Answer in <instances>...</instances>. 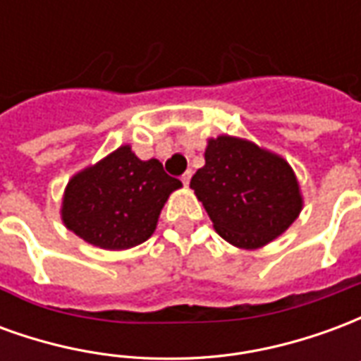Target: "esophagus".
Listing matches in <instances>:
<instances>
[{
	"instance_id": "obj_1",
	"label": "esophagus",
	"mask_w": 361,
	"mask_h": 361,
	"mask_svg": "<svg viewBox=\"0 0 361 361\" xmlns=\"http://www.w3.org/2000/svg\"><path fill=\"white\" fill-rule=\"evenodd\" d=\"M191 176H193V172H191V170H188V172L181 176V181H183V185H189V180H191Z\"/></svg>"
}]
</instances>
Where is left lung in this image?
<instances>
[{
	"label": "left lung",
	"mask_w": 361,
	"mask_h": 361,
	"mask_svg": "<svg viewBox=\"0 0 361 361\" xmlns=\"http://www.w3.org/2000/svg\"><path fill=\"white\" fill-rule=\"evenodd\" d=\"M189 188L226 242L257 250L286 230L302 211V195L284 158L222 135L211 139L204 166Z\"/></svg>",
	"instance_id": "left-lung-1"
}]
</instances>
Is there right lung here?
Segmentation results:
<instances>
[{
    "label": "right lung",
    "mask_w": 361,
    "mask_h": 361,
    "mask_svg": "<svg viewBox=\"0 0 361 361\" xmlns=\"http://www.w3.org/2000/svg\"><path fill=\"white\" fill-rule=\"evenodd\" d=\"M181 181L157 158L139 160L119 147L67 183L61 219L71 232L102 250H127L147 242L166 199Z\"/></svg>",
    "instance_id": "obj_1"
}]
</instances>
